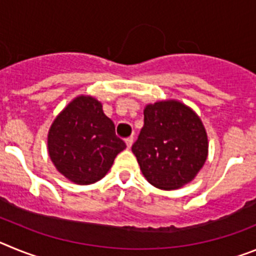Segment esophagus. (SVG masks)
<instances>
[{
    "label": "esophagus",
    "mask_w": 256,
    "mask_h": 256,
    "mask_svg": "<svg viewBox=\"0 0 256 256\" xmlns=\"http://www.w3.org/2000/svg\"><path fill=\"white\" fill-rule=\"evenodd\" d=\"M126 148H132V144H133V137H128V138H126Z\"/></svg>",
    "instance_id": "1"
}]
</instances>
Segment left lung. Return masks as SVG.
Here are the masks:
<instances>
[{
    "label": "left lung",
    "instance_id": "1",
    "mask_svg": "<svg viewBox=\"0 0 256 256\" xmlns=\"http://www.w3.org/2000/svg\"><path fill=\"white\" fill-rule=\"evenodd\" d=\"M144 126L132 152L142 174L162 190H176L195 178L208 156V137L200 118L178 101L144 108Z\"/></svg>",
    "mask_w": 256,
    "mask_h": 256
}]
</instances>
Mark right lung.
Wrapping results in <instances>:
<instances>
[{"instance_id":"obj_1","label":"right lung","mask_w":256,"mask_h":256,"mask_svg":"<svg viewBox=\"0 0 256 256\" xmlns=\"http://www.w3.org/2000/svg\"><path fill=\"white\" fill-rule=\"evenodd\" d=\"M115 126L94 97L79 96L61 112L48 132V154L56 169L78 184L100 180L126 148Z\"/></svg>"}]
</instances>
